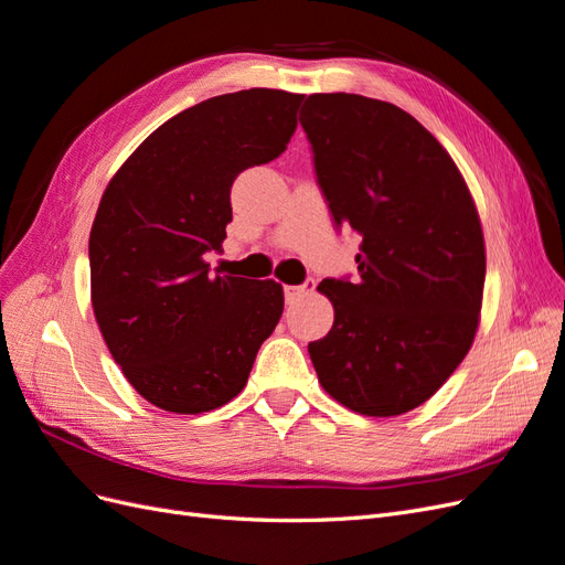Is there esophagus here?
<instances>
[{
  "mask_svg": "<svg viewBox=\"0 0 565 565\" xmlns=\"http://www.w3.org/2000/svg\"><path fill=\"white\" fill-rule=\"evenodd\" d=\"M313 289H316V280H306L303 285H289L285 287V301L295 303L306 295H313Z\"/></svg>",
  "mask_w": 565,
  "mask_h": 565,
  "instance_id": "1",
  "label": "esophagus"
}]
</instances>
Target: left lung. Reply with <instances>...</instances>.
<instances>
[{
	"mask_svg": "<svg viewBox=\"0 0 565 565\" xmlns=\"http://www.w3.org/2000/svg\"><path fill=\"white\" fill-rule=\"evenodd\" d=\"M299 122L334 226L363 237L358 278H324L332 330L311 341L318 382L353 413L393 417L429 401L478 328L486 247L459 169L386 100L313 94Z\"/></svg>",
	"mask_w": 565,
	"mask_h": 565,
	"instance_id": "1",
	"label": "left lung"
}]
</instances>
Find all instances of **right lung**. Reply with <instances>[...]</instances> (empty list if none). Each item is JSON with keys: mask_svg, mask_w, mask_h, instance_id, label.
<instances>
[{"mask_svg": "<svg viewBox=\"0 0 565 565\" xmlns=\"http://www.w3.org/2000/svg\"><path fill=\"white\" fill-rule=\"evenodd\" d=\"M301 94L245 89L167 119L119 167L89 235L92 303L129 384L167 413H210L247 384L282 316L276 280L214 276L231 185L276 160Z\"/></svg>", "mask_w": 565, "mask_h": 565, "instance_id": "1", "label": "right lung"}]
</instances>
